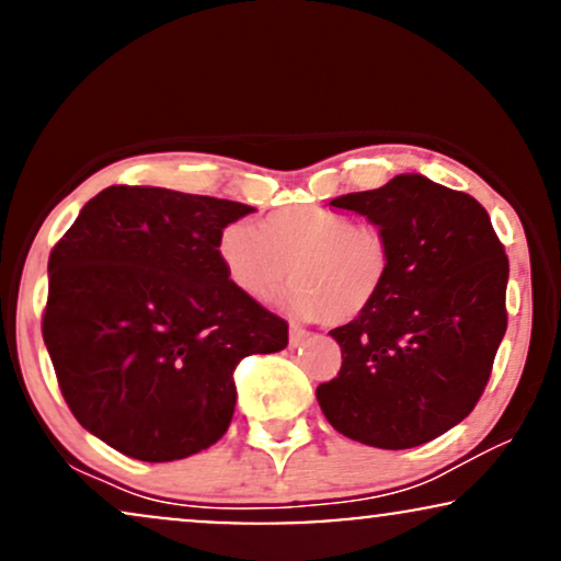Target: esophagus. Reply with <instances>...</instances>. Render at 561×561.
I'll list each match as a JSON object with an SVG mask.
<instances>
[{
    "label": "esophagus",
    "mask_w": 561,
    "mask_h": 561,
    "mask_svg": "<svg viewBox=\"0 0 561 561\" xmlns=\"http://www.w3.org/2000/svg\"><path fill=\"white\" fill-rule=\"evenodd\" d=\"M288 339H291V344H294V346H299L301 341H307V339H309V333L305 331V328L291 325V328H288Z\"/></svg>",
    "instance_id": "esophagus-1"
}]
</instances>
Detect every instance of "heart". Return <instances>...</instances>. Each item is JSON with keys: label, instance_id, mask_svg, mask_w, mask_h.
Segmentation results:
<instances>
[{"label": "heart", "instance_id": "obj_1", "mask_svg": "<svg viewBox=\"0 0 561 561\" xmlns=\"http://www.w3.org/2000/svg\"><path fill=\"white\" fill-rule=\"evenodd\" d=\"M217 260L252 299H267L288 278L294 314L335 325L362 318L391 278V241L383 230L322 207L278 209L260 230L228 222L217 233Z\"/></svg>", "mask_w": 561, "mask_h": 561}]
</instances>
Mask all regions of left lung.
<instances>
[{"label": "left lung", "mask_w": 561, "mask_h": 561, "mask_svg": "<svg viewBox=\"0 0 561 561\" xmlns=\"http://www.w3.org/2000/svg\"><path fill=\"white\" fill-rule=\"evenodd\" d=\"M391 241V278L357 320L333 328L341 370L318 386L335 431L375 449H412L476 410L506 333L510 260L465 191L420 173L339 196Z\"/></svg>", "instance_id": "8db88e82"}]
</instances>
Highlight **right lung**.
Returning <instances> with one entry per match:
<instances>
[{"label":"right lung","mask_w":561,"mask_h":561,"mask_svg":"<svg viewBox=\"0 0 561 561\" xmlns=\"http://www.w3.org/2000/svg\"><path fill=\"white\" fill-rule=\"evenodd\" d=\"M241 202L110 186L49 254L44 344L85 431L125 457L173 462L217 444L236 365L288 344V322L230 283L217 233Z\"/></svg>","instance_id":"right-lung-1"}]
</instances>
